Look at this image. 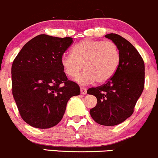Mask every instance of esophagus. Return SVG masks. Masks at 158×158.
Masks as SVG:
<instances>
[{
  "label": "esophagus",
  "mask_w": 158,
  "mask_h": 158,
  "mask_svg": "<svg viewBox=\"0 0 158 158\" xmlns=\"http://www.w3.org/2000/svg\"><path fill=\"white\" fill-rule=\"evenodd\" d=\"M86 91H87V89H86V88H85V87H81V93L82 94V95H86Z\"/></svg>",
  "instance_id": "esophagus-1"
}]
</instances>
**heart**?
I'll list each match as a JSON object with an SVG mask.
<instances>
[{
	"label": "heart",
	"mask_w": 158,
	"mask_h": 158,
	"mask_svg": "<svg viewBox=\"0 0 158 158\" xmlns=\"http://www.w3.org/2000/svg\"><path fill=\"white\" fill-rule=\"evenodd\" d=\"M119 62L118 45L110 40H84L74 46L72 54H63L60 59L63 72L71 78L84 66L85 70L75 78L83 84L105 83L115 74Z\"/></svg>",
	"instance_id": "obj_1"
}]
</instances>
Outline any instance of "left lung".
<instances>
[{
    "label": "left lung",
    "instance_id": "8db88e82",
    "mask_svg": "<svg viewBox=\"0 0 158 158\" xmlns=\"http://www.w3.org/2000/svg\"><path fill=\"white\" fill-rule=\"evenodd\" d=\"M118 45L120 62L117 70L104 84L89 88V95L97 98L90 109L94 121L102 125L113 126L130 117L145 84V64L143 58L131 42L116 33L105 36Z\"/></svg>",
    "mask_w": 158,
    "mask_h": 158
}]
</instances>
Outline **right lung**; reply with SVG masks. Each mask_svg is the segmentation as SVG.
I'll return each mask as SVG.
<instances>
[{
	"label": "right lung",
	"mask_w": 158,
	"mask_h": 158,
	"mask_svg": "<svg viewBox=\"0 0 158 158\" xmlns=\"http://www.w3.org/2000/svg\"><path fill=\"white\" fill-rule=\"evenodd\" d=\"M73 43L71 37L41 34L23 46L12 65L13 98L26 123L50 128L61 121L71 97L81 94L69 81L60 59Z\"/></svg>",
	"instance_id": "add662e5"
}]
</instances>
